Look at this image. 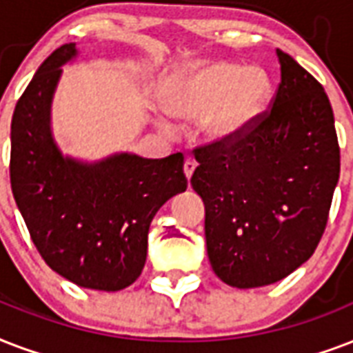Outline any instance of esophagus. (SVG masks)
Here are the masks:
<instances>
[{"instance_id":"esophagus-1","label":"esophagus","mask_w":353,"mask_h":353,"mask_svg":"<svg viewBox=\"0 0 353 353\" xmlns=\"http://www.w3.org/2000/svg\"><path fill=\"white\" fill-rule=\"evenodd\" d=\"M196 168V162L195 160H191V158H188L184 162V173H185V179L190 180L191 179V174H193V171H195Z\"/></svg>"}]
</instances>
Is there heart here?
<instances>
[{
    "mask_svg": "<svg viewBox=\"0 0 353 353\" xmlns=\"http://www.w3.org/2000/svg\"><path fill=\"white\" fill-rule=\"evenodd\" d=\"M272 83L258 65L208 62L180 73L163 92L162 105L169 116L199 120V132L212 143H228L247 132L263 114ZM169 130V123H160Z\"/></svg>",
    "mask_w": 353,
    "mask_h": 353,
    "instance_id": "obj_1",
    "label": "heart"
}]
</instances>
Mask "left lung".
<instances>
[{"instance_id":"obj_1","label":"left lung","mask_w":353,"mask_h":353,"mask_svg":"<svg viewBox=\"0 0 353 353\" xmlns=\"http://www.w3.org/2000/svg\"><path fill=\"white\" fill-rule=\"evenodd\" d=\"M276 54L281 81L269 110L234 141L193 151L208 258L237 289L280 281L313 256L341 171L322 84L281 49Z\"/></svg>"}]
</instances>
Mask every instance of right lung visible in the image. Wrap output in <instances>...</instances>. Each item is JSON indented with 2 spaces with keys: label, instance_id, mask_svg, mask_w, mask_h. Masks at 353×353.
<instances>
[{
  "label": "right lung",
  "instance_id": "add662e5",
  "mask_svg": "<svg viewBox=\"0 0 353 353\" xmlns=\"http://www.w3.org/2000/svg\"><path fill=\"white\" fill-rule=\"evenodd\" d=\"M75 43L54 49L16 103L10 185L43 261L65 280L121 291L138 280L152 217L188 188L184 157L119 152L95 163L62 157L51 134V101Z\"/></svg>",
  "mask_w": 353,
  "mask_h": 353
}]
</instances>
